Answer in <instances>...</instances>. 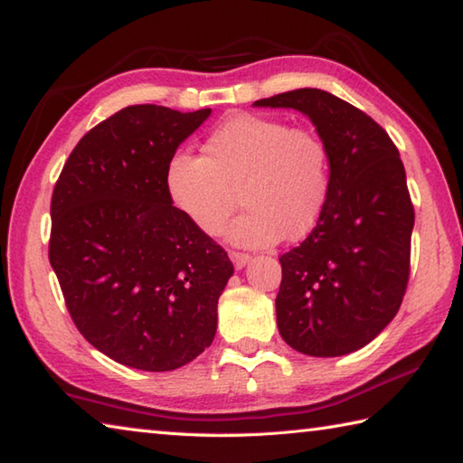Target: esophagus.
Masks as SVG:
<instances>
[{"instance_id":"esophagus-1","label":"esophagus","mask_w":463,"mask_h":463,"mask_svg":"<svg viewBox=\"0 0 463 463\" xmlns=\"http://www.w3.org/2000/svg\"><path fill=\"white\" fill-rule=\"evenodd\" d=\"M230 260L233 261L235 269H241V268H246V264L251 258L248 254H241V251H230Z\"/></svg>"}]
</instances>
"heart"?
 <instances>
[{
	"mask_svg": "<svg viewBox=\"0 0 463 463\" xmlns=\"http://www.w3.org/2000/svg\"><path fill=\"white\" fill-rule=\"evenodd\" d=\"M203 156L175 151L165 165L173 207L205 235H217L235 195L246 207L228 228L243 248L308 235L330 191L326 145L308 128L250 112L225 117L203 141Z\"/></svg>",
	"mask_w": 463,
	"mask_h": 463,
	"instance_id": "b5f03b06",
	"label": "heart"
}]
</instances>
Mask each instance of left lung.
<instances>
[{
  "mask_svg": "<svg viewBox=\"0 0 463 463\" xmlns=\"http://www.w3.org/2000/svg\"><path fill=\"white\" fill-rule=\"evenodd\" d=\"M254 107L308 117L330 165L318 223L280 256L278 330L308 356L359 351L395 318L409 280L415 213L397 146L371 117L326 90L282 92Z\"/></svg>",
  "mask_w": 463,
  "mask_h": 463,
  "instance_id": "left-lung-1",
  "label": "left lung"
}]
</instances>
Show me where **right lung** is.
<instances>
[{"mask_svg":"<svg viewBox=\"0 0 463 463\" xmlns=\"http://www.w3.org/2000/svg\"><path fill=\"white\" fill-rule=\"evenodd\" d=\"M212 109L135 104L89 130L52 195L50 264L76 328L102 354L175 371L217 330L233 274L223 248L169 202L165 165Z\"/></svg>","mask_w":463,"mask_h":463,"instance_id":"1","label":"right lung"}]
</instances>
